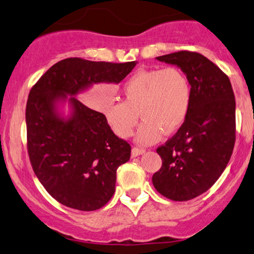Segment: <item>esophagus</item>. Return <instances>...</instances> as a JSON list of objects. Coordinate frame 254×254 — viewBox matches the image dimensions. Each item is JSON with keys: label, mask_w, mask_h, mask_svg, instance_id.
Masks as SVG:
<instances>
[{"label": "esophagus", "mask_w": 254, "mask_h": 254, "mask_svg": "<svg viewBox=\"0 0 254 254\" xmlns=\"http://www.w3.org/2000/svg\"><path fill=\"white\" fill-rule=\"evenodd\" d=\"M144 153H145V150H144V148L133 147L132 150H131V157H132V158H136V157H138V155L144 154Z\"/></svg>", "instance_id": "34e87169"}]
</instances>
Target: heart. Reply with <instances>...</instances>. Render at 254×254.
I'll return each instance as SVG.
<instances>
[{
	"mask_svg": "<svg viewBox=\"0 0 254 254\" xmlns=\"http://www.w3.org/2000/svg\"><path fill=\"white\" fill-rule=\"evenodd\" d=\"M123 101L111 100L102 113L107 124L121 138L132 133L138 121L136 141L154 144L162 134L180 129L191 104V87L188 77L178 67L139 69L122 87Z\"/></svg>",
	"mask_w": 254,
	"mask_h": 254,
	"instance_id": "1",
	"label": "heart"
}]
</instances>
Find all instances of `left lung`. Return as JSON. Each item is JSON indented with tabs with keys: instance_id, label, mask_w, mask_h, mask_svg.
Masks as SVG:
<instances>
[{
	"instance_id": "8db88e82",
	"label": "left lung",
	"mask_w": 254,
	"mask_h": 254,
	"mask_svg": "<svg viewBox=\"0 0 254 254\" xmlns=\"http://www.w3.org/2000/svg\"><path fill=\"white\" fill-rule=\"evenodd\" d=\"M180 68L191 87L185 123L164 146L162 166L152 177L154 188L173 201L203 194L218 180L236 139V101L229 77L204 56L180 51L157 57Z\"/></svg>"
}]
</instances>
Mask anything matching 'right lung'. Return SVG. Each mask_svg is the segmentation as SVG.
Wrapping results in <instances>:
<instances>
[{"label": "right lung", "instance_id": "right-lung-1", "mask_svg": "<svg viewBox=\"0 0 254 254\" xmlns=\"http://www.w3.org/2000/svg\"><path fill=\"white\" fill-rule=\"evenodd\" d=\"M136 65L64 59L30 90L25 111L30 161L59 203L93 211L114 195L116 171L129 161L131 146L114 133L102 113L76 97L94 84H118Z\"/></svg>", "mask_w": 254, "mask_h": 254}]
</instances>
